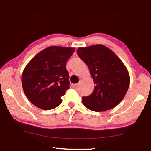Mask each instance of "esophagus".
<instances>
[{
  "instance_id": "1",
  "label": "esophagus",
  "mask_w": 151,
  "mask_h": 151,
  "mask_svg": "<svg viewBox=\"0 0 151 151\" xmlns=\"http://www.w3.org/2000/svg\"><path fill=\"white\" fill-rule=\"evenodd\" d=\"M77 86H78L77 84H73L72 85V87H73V88H76Z\"/></svg>"
}]
</instances>
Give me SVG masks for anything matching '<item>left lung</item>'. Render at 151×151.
Returning a JSON list of instances; mask_svg holds the SVG:
<instances>
[{"instance_id":"obj_1","label":"left lung","mask_w":151,"mask_h":151,"mask_svg":"<svg viewBox=\"0 0 151 151\" xmlns=\"http://www.w3.org/2000/svg\"><path fill=\"white\" fill-rule=\"evenodd\" d=\"M77 54L88 66L95 84L93 93L82 98L83 104L94 111L115 107L124 98L130 84L129 73L122 61L102 45L78 47Z\"/></svg>"}]
</instances>
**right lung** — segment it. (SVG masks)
<instances>
[{
	"instance_id": "obj_1",
	"label": "right lung",
	"mask_w": 151,
	"mask_h": 151,
	"mask_svg": "<svg viewBox=\"0 0 151 151\" xmlns=\"http://www.w3.org/2000/svg\"><path fill=\"white\" fill-rule=\"evenodd\" d=\"M75 49L52 46L34 56L24 68L22 85L31 103L42 110H51L62 102L69 89L66 62Z\"/></svg>"
}]
</instances>
